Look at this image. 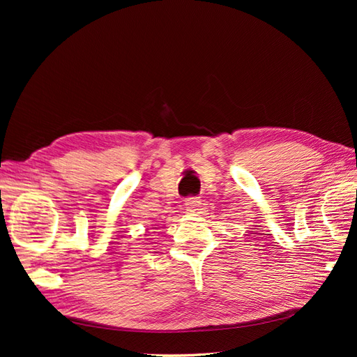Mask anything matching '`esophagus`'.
<instances>
[{
	"mask_svg": "<svg viewBox=\"0 0 357 357\" xmlns=\"http://www.w3.org/2000/svg\"><path fill=\"white\" fill-rule=\"evenodd\" d=\"M199 205H201V201L198 197H189L185 199V207L188 211L195 213L197 210H199Z\"/></svg>",
	"mask_w": 357,
	"mask_h": 357,
	"instance_id": "1",
	"label": "esophagus"
}]
</instances>
